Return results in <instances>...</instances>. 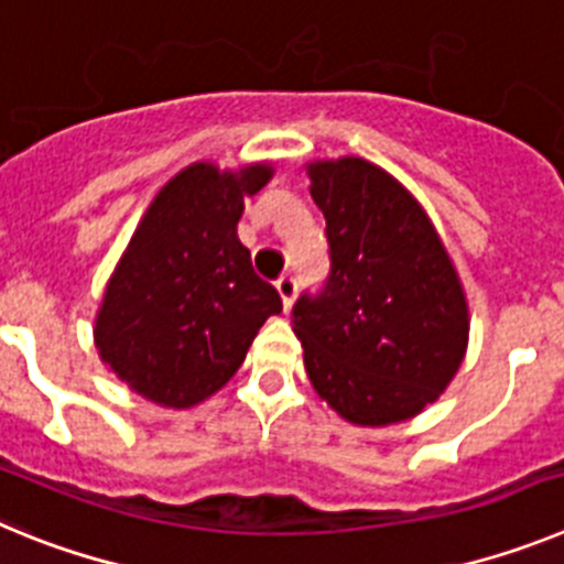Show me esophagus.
Returning <instances> with one entry per match:
<instances>
[{
    "instance_id": "34e87169",
    "label": "esophagus",
    "mask_w": 564,
    "mask_h": 564,
    "mask_svg": "<svg viewBox=\"0 0 564 564\" xmlns=\"http://www.w3.org/2000/svg\"><path fill=\"white\" fill-rule=\"evenodd\" d=\"M296 288H299V282H296V276H293L291 271H285L282 276L276 279V291H279V296H282V305H285V311L293 305Z\"/></svg>"
}]
</instances>
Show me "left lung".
<instances>
[{
    "label": "left lung",
    "instance_id": "1",
    "mask_svg": "<svg viewBox=\"0 0 564 564\" xmlns=\"http://www.w3.org/2000/svg\"><path fill=\"white\" fill-rule=\"evenodd\" d=\"M330 273L291 311L313 390L350 423L417 415L455 378L468 311L441 237L395 177L361 161L313 163Z\"/></svg>",
    "mask_w": 564,
    "mask_h": 564
}]
</instances>
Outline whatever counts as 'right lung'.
Returning <instances> with one entry per match:
<instances>
[{
    "label": "right lung",
    "instance_id": "right-lung-1",
    "mask_svg": "<svg viewBox=\"0 0 564 564\" xmlns=\"http://www.w3.org/2000/svg\"><path fill=\"white\" fill-rule=\"evenodd\" d=\"M271 166L239 174L194 163L161 188L104 293L96 347L109 370L163 406H194L246 358L265 318L282 313L237 239L242 197Z\"/></svg>",
    "mask_w": 564,
    "mask_h": 564
}]
</instances>
